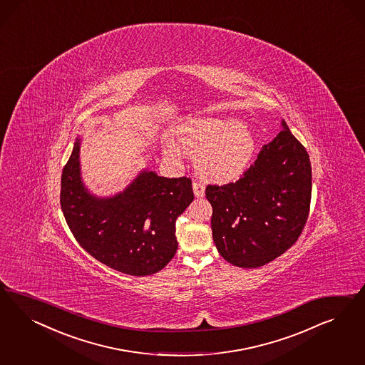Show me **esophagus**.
Returning <instances> with one entry per match:
<instances>
[{"label":"esophagus","mask_w":365,"mask_h":365,"mask_svg":"<svg viewBox=\"0 0 365 365\" xmlns=\"http://www.w3.org/2000/svg\"><path fill=\"white\" fill-rule=\"evenodd\" d=\"M192 190H194V195H195L197 198H200V197L205 195V185L200 183L198 180H194V182H192Z\"/></svg>","instance_id":"34e87169"}]
</instances>
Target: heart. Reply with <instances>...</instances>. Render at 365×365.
Masks as SVG:
<instances>
[{"instance_id": "1", "label": "heart", "mask_w": 365, "mask_h": 365, "mask_svg": "<svg viewBox=\"0 0 365 365\" xmlns=\"http://www.w3.org/2000/svg\"><path fill=\"white\" fill-rule=\"evenodd\" d=\"M183 150L195 156V167L205 179L225 183L241 177L253 162L257 138L243 122L221 118H191L178 128ZM167 151L177 153L175 144Z\"/></svg>"}]
</instances>
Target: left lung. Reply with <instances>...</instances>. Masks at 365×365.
I'll list each match as a JSON object with an SVG mask.
<instances>
[{
  "mask_svg": "<svg viewBox=\"0 0 365 365\" xmlns=\"http://www.w3.org/2000/svg\"><path fill=\"white\" fill-rule=\"evenodd\" d=\"M310 197L309 155L282 122V131L237 182L206 187L220 255L240 267H259L284 255L307 225Z\"/></svg>",
  "mask_w": 365,
  "mask_h": 365,
  "instance_id": "8db88e82",
  "label": "left lung"
}]
</instances>
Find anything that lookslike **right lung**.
I'll return each instance as SVG.
<instances>
[{"mask_svg":"<svg viewBox=\"0 0 365 365\" xmlns=\"http://www.w3.org/2000/svg\"><path fill=\"white\" fill-rule=\"evenodd\" d=\"M80 142L61 174L60 203L78 245L101 264L130 276L162 270L177 253V218L194 199L190 178L143 171L123 192L95 198L80 179Z\"/></svg>","mask_w":365,"mask_h":365,"instance_id":"add662e5","label":"right lung"}]
</instances>
